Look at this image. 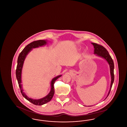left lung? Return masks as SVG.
<instances>
[{
  "label": "left lung",
  "mask_w": 127,
  "mask_h": 127,
  "mask_svg": "<svg viewBox=\"0 0 127 127\" xmlns=\"http://www.w3.org/2000/svg\"><path fill=\"white\" fill-rule=\"evenodd\" d=\"M91 44L94 46V54H96V56L99 57L100 58H102L103 59H105L106 61H107L108 64L109 65L110 67V76H111V83L110 86V89L109 91V93L108 94L107 97L109 96V94L110 93V90L112 88V86L114 80V62L112 60L111 56L109 54L108 51L107 50L103 47L102 46H101L100 45H98L97 43H91ZM105 98V99H106Z\"/></svg>",
  "instance_id": "8db88e82"
}]
</instances>
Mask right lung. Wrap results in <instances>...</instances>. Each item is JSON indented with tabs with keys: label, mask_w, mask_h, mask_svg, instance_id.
I'll return each instance as SVG.
<instances>
[{
	"label": "right lung",
	"mask_w": 127,
	"mask_h": 127,
	"mask_svg": "<svg viewBox=\"0 0 127 127\" xmlns=\"http://www.w3.org/2000/svg\"><path fill=\"white\" fill-rule=\"evenodd\" d=\"M47 42H48V40H39L35 41L32 42L30 43V44H28L21 52V53L18 56V64L17 66L16 71V78L18 80V85L20 89L21 93L22 96L24 97L26 99H27L30 102L36 105H39V106L42 105L43 104H45L47 103L48 102L51 100L54 94V84L56 80L62 76V75H59L52 79L50 83L51 90L50 92L46 96L43 97L42 98L38 99L31 98L27 96V95L23 91L24 90H23V88H22V84H21V83H22L21 75H22V68H23L25 59L27 56L32 50L33 48H37L39 47L45 46L47 44Z\"/></svg>",
	"instance_id": "obj_1"
}]
</instances>
